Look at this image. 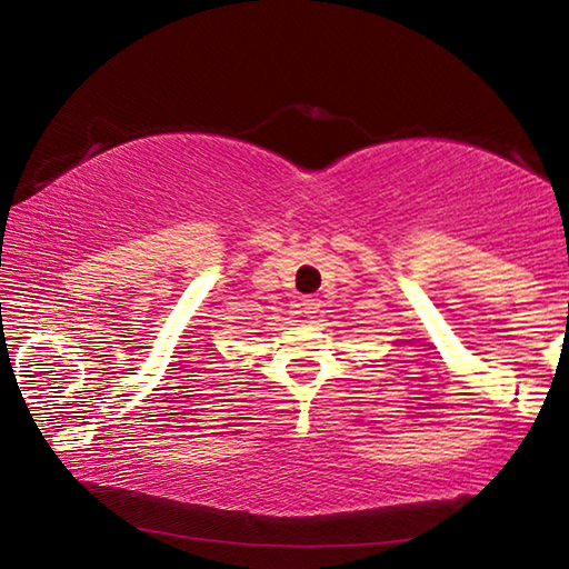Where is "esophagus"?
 <instances>
[{
    "label": "esophagus",
    "mask_w": 569,
    "mask_h": 569,
    "mask_svg": "<svg viewBox=\"0 0 569 569\" xmlns=\"http://www.w3.org/2000/svg\"><path fill=\"white\" fill-rule=\"evenodd\" d=\"M319 306H321V301H319V298H316V296H306V298H303V301H301V308H303V313H308V316H311V313H316V311H319Z\"/></svg>",
    "instance_id": "esophagus-1"
}]
</instances>
